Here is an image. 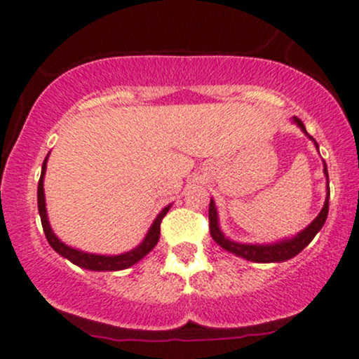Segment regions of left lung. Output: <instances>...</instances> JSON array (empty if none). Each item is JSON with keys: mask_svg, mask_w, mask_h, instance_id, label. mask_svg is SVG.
<instances>
[{"mask_svg": "<svg viewBox=\"0 0 359 359\" xmlns=\"http://www.w3.org/2000/svg\"><path fill=\"white\" fill-rule=\"evenodd\" d=\"M292 122H294L297 127L303 130L308 138L314 142L316 149L319 150V147L316 144L313 137L306 132L304 123L301 122L297 116H292ZM323 172L326 175V201L325 205H323L321 212L316 215L313 222L309 224L308 227L303 229L301 232H297L296 236L292 237H284V239L278 241V243H271V244H243V243H236V241L229 239V237L224 234L221 226H219V214H217V207H215V202L210 198L209 204V229H210V236L212 239L221 245L222 249L229 250V252L236 254V256L245 259V261H252V262H284L287 259L297 256V254L303 250L306 245H308L311 241L314 239V236L321 231V227L325 226L326 217H327V210H330V177H327V167L326 163L323 162Z\"/></svg>", "mask_w": 359, "mask_h": 359, "instance_id": "obj_1", "label": "left lung"}]
</instances>
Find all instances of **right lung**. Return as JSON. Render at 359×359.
<instances>
[{
  "mask_svg": "<svg viewBox=\"0 0 359 359\" xmlns=\"http://www.w3.org/2000/svg\"><path fill=\"white\" fill-rule=\"evenodd\" d=\"M50 155V154H48ZM48 155H46L45 162L41 165V177L40 182H38V212H40V219H41V226L43 231H45L46 241L48 244L53 248L60 256L68 259V261L73 262L75 266L81 267V269H88V271H122V269H128L133 264H137L140 259H144L147 254L152 250L155 245L158 243V237H161V222L162 219L165 217V214L170 209V205L163 207V209L158 212L157 217L152 226H150L149 232L144 237L140 244L137 248H133L132 250L123 254H116V256H105V254H92V252H85V250L75 249L72 245L65 244L63 241H60L56 234L53 232V229L50 226L48 221V214H46V202H45V189H43V180H45V174H46V162H48Z\"/></svg>",
  "mask_w": 359,
  "mask_h": 359,
  "instance_id": "right-lung-1",
  "label": "right lung"
}]
</instances>
